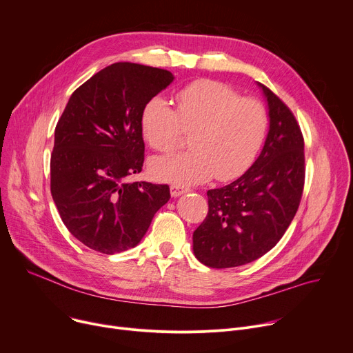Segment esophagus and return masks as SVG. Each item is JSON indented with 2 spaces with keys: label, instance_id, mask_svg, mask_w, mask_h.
Wrapping results in <instances>:
<instances>
[{
  "label": "esophagus",
  "instance_id": "1",
  "mask_svg": "<svg viewBox=\"0 0 353 353\" xmlns=\"http://www.w3.org/2000/svg\"><path fill=\"white\" fill-rule=\"evenodd\" d=\"M170 190H171V195L175 198V196H179V195H182V194H185L186 190L185 186H182V185H178V183H172L171 186H170Z\"/></svg>",
  "mask_w": 353,
  "mask_h": 353
}]
</instances>
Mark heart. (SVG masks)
<instances>
[{
    "label": "heart",
    "mask_w": 353,
    "mask_h": 353,
    "mask_svg": "<svg viewBox=\"0 0 353 353\" xmlns=\"http://www.w3.org/2000/svg\"><path fill=\"white\" fill-rule=\"evenodd\" d=\"M176 107L155 97L141 114L142 135L159 152L174 151L191 135L188 152L158 158L152 174L162 181L191 185L241 176L256 159L269 128L263 102L242 97L215 79H198L175 95Z\"/></svg>",
    "instance_id": "1"
}]
</instances>
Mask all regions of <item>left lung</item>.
I'll return each mask as SVG.
<instances>
[{
  "label": "left lung",
  "mask_w": 353,
  "mask_h": 353,
  "mask_svg": "<svg viewBox=\"0 0 353 353\" xmlns=\"http://www.w3.org/2000/svg\"><path fill=\"white\" fill-rule=\"evenodd\" d=\"M269 107L261 155L241 178L210 190L208 214L194 232V254L210 268L250 263L279 242L301 203L305 185L303 135L286 103L259 84Z\"/></svg>",
  "instance_id": "obj_1"
}]
</instances>
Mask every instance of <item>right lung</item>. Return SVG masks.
I'll return each instance as SVG.
<instances>
[{"mask_svg": "<svg viewBox=\"0 0 353 353\" xmlns=\"http://www.w3.org/2000/svg\"><path fill=\"white\" fill-rule=\"evenodd\" d=\"M172 79L167 70L115 62L72 92L57 122L51 195L67 230L97 252L138 245L171 198L167 183L127 176L142 171V108Z\"/></svg>", "mask_w": 353, "mask_h": 353, "instance_id": "1", "label": "right lung"}]
</instances>
